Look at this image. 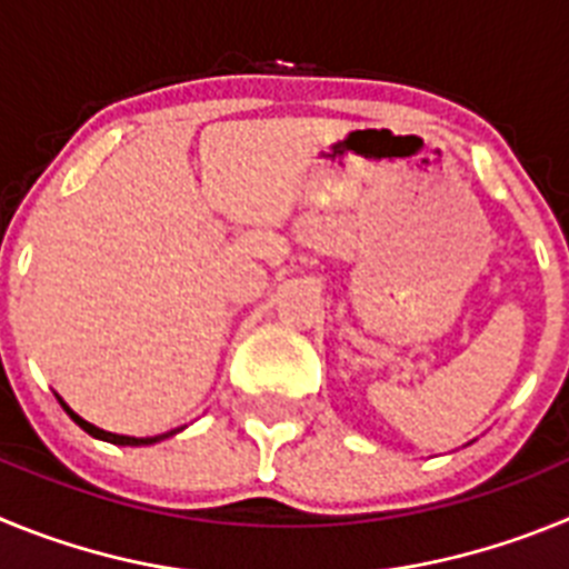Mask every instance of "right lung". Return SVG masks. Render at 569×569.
I'll use <instances>...</instances> for the list:
<instances>
[{
  "mask_svg": "<svg viewBox=\"0 0 569 569\" xmlns=\"http://www.w3.org/2000/svg\"><path fill=\"white\" fill-rule=\"evenodd\" d=\"M59 399V396H57ZM59 405L64 407V413L70 416V419L77 421L79 427H82L84 433H90L93 436V439H102V441H110V445H128V447H142V445H156V441H162V439H168V436H173V433H179V430H182V427H179V430H170V433H162V436H150V439H133V436H116V433H108V430H99L97 425H90V421H84L82 416L79 413H73V410H70L68 405H64L62 399H59Z\"/></svg>",
  "mask_w": 569,
  "mask_h": 569,
  "instance_id": "right-lung-1",
  "label": "right lung"
}]
</instances>
